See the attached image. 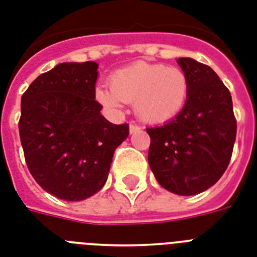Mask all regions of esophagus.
I'll return each mask as SVG.
<instances>
[{
  "label": "esophagus",
  "instance_id": "34e87169",
  "mask_svg": "<svg viewBox=\"0 0 257 257\" xmlns=\"http://www.w3.org/2000/svg\"><path fill=\"white\" fill-rule=\"evenodd\" d=\"M140 129H141V128H140L139 125H136V124H131V125H129V132H131V133L139 132Z\"/></svg>",
  "mask_w": 257,
  "mask_h": 257
}]
</instances>
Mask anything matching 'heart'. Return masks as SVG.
Listing matches in <instances>:
<instances>
[{"mask_svg":"<svg viewBox=\"0 0 257 257\" xmlns=\"http://www.w3.org/2000/svg\"><path fill=\"white\" fill-rule=\"evenodd\" d=\"M187 92L189 81L182 70L139 62L113 72L110 88L99 87L96 97L113 113L121 110L122 103H133L140 120L157 124L181 112Z\"/></svg>","mask_w":257,"mask_h":257,"instance_id":"b5f03b06","label":"heart"}]
</instances>
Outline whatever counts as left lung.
<instances>
[{
	"label": "left lung",
	"instance_id": "1",
	"mask_svg": "<svg viewBox=\"0 0 257 257\" xmlns=\"http://www.w3.org/2000/svg\"><path fill=\"white\" fill-rule=\"evenodd\" d=\"M186 74V103L176 117L148 128V161L157 182L178 195H195L226 172L236 139L230 91L215 71L191 58H179Z\"/></svg>",
	"mask_w": 257,
	"mask_h": 257
}]
</instances>
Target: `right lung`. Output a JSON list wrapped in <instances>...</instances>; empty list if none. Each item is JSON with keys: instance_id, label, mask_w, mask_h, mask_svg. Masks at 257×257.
Instances as JSON below:
<instances>
[{"instance_id": "add662e5", "label": "right lung", "mask_w": 257, "mask_h": 257, "mask_svg": "<svg viewBox=\"0 0 257 257\" xmlns=\"http://www.w3.org/2000/svg\"><path fill=\"white\" fill-rule=\"evenodd\" d=\"M95 62L60 63L39 75L21 99L20 137L29 172L54 197H92L108 178L114 149L129 135L95 100Z\"/></svg>"}]
</instances>
